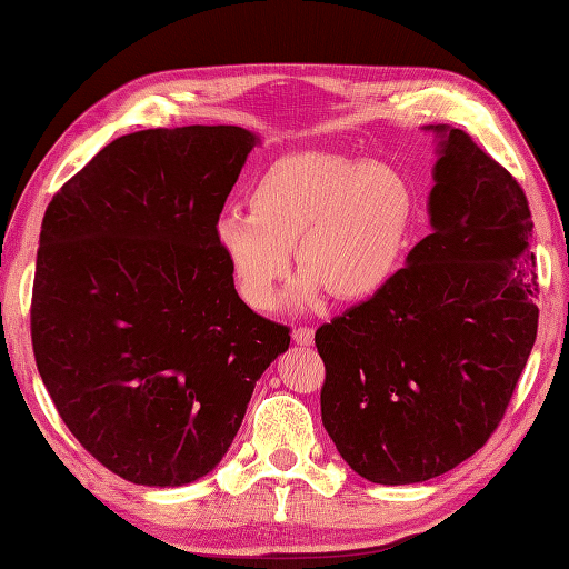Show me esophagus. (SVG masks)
<instances>
[{
    "label": "esophagus",
    "instance_id": "obj_1",
    "mask_svg": "<svg viewBox=\"0 0 569 569\" xmlns=\"http://www.w3.org/2000/svg\"><path fill=\"white\" fill-rule=\"evenodd\" d=\"M313 338H316L313 328H296L293 330V342L300 345V348H308V345H313Z\"/></svg>",
    "mask_w": 569,
    "mask_h": 569
}]
</instances>
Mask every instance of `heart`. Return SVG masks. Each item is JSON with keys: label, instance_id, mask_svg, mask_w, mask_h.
Instances as JSON below:
<instances>
[{"label": "heart", "instance_id": "1", "mask_svg": "<svg viewBox=\"0 0 569 569\" xmlns=\"http://www.w3.org/2000/svg\"><path fill=\"white\" fill-rule=\"evenodd\" d=\"M415 192L395 167L338 154L273 162L249 192L247 211H224L214 243L243 303L271 313L291 271L303 273L291 306H316L326 291L345 303L377 298L402 269Z\"/></svg>", "mask_w": 569, "mask_h": 569}]
</instances>
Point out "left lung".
Masks as SVG:
<instances>
[{
    "label": "left lung",
    "mask_w": 569,
    "mask_h": 569,
    "mask_svg": "<svg viewBox=\"0 0 569 569\" xmlns=\"http://www.w3.org/2000/svg\"><path fill=\"white\" fill-rule=\"evenodd\" d=\"M425 130L437 136L431 233L387 291L316 332L322 427L382 486L429 481L481 449L538 336L526 194L463 130Z\"/></svg>",
    "instance_id": "8db88e82"
}]
</instances>
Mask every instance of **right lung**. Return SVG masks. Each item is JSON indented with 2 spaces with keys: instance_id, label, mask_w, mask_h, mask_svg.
Segmentation results:
<instances>
[{
  "instance_id": "right-lung-1",
  "label": "right lung",
  "mask_w": 569,
  "mask_h": 569,
  "mask_svg": "<svg viewBox=\"0 0 569 569\" xmlns=\"http://www.w3.org/2000/svg\"><path fill=\"white\" fill-rule=\"evenodd\" d=\"M259 136L130 132L47 207L31 342L66 427L138 486H184L224 459L286 326L233 288L214 224Z\"/></svg>"
}]
</instances>
